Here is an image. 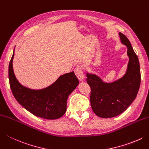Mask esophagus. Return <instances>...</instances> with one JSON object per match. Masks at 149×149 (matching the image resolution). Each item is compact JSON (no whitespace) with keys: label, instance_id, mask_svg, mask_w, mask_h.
I'll use <instances>...</instances> for the list:
<instances>
[{"label":"esophagus","instance_id":"34e87169","mask_svg":"<svg viewBox=\"0 0 149 149\" xmlns=\"http://www.w3.org/2000/svg\"><path fill=\"white\" fill-rule=\"evenodd\" d=\"M74 72H75V75H76V76L77 77L79 80L81 81L84 80V74H83L82 67L80 66H76L75 68Z\"/></svg>","mask_w":149,"mask_h":149}]
</instances>
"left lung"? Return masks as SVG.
I'll return each mask as SVG.
<instances>
[{"label":"left lung","instance_id":"8db88e82","mask_svg":"<svg viewBox=\"0 0 149 149\" xmlns=\"http://www.w3.org/2000/svg\"><path fill=\"white\" fill-rule=\"evenodd\" d=\"M121 43L127 48L129 63L121 77L107 83L94 73L86 72L87 83L91 88L90 103L92 110L100 118L116 117L125 111L134 101L140 86L141 74L138 57L130 42L119 32Z\"/></svg>","mask_w":149,"mask_h":149}]
</instances>
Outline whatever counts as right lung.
<instances>
[{
	"instance_id": "right-lung-1",
	"label": "right lung",
	"mask_w": 149,
	"mask_h": 149,
	"mask_svg": "<svg viewBox=\"0 0 149 149\" xmlns=\"http://www.w3.org/2000/svg\"><path fill=\"white\" fill-rule=\"evenodd\" d=\"M14 52L9 65L10 88L17 102L30 113L46 119L60 118L66 111L67 100L76 88L79 80L74 72L67 73L47 87L31 89L22 85L14 74Z\"/></svg>"
}]
</instances>
